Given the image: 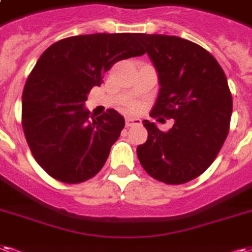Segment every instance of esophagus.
<instances>
[{"instance_id":"esophagus-1","label":"esophagus","mask_w":252,"mask_h":252,"mask_svg":"<svg viewBox=\"0 0 252 252\" xmlns=\"http://www.w3.org/2000/svg\"><path fill=\"white\" fill-rule=\"evenodd\" d=\"M141 120L140 119H133V117H126V126H140Z\"/></svg>"}]
</instances>
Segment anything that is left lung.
<instances>
[{
  "mask_svg": "<svg viewBox=\"0 0 252 252\" xmlns=\"http://www.w3.org/2000/svg\"><path fill=\"white\" fill-rule=\"evenodd\" d=\"M136 37L159 76V96L151 116L175 120L168 132L143 121L148 139L137 147V158L156 180L187 183L211 165L228 135V83L215 57L192 41L145 33Z\"/></svg>",
  "mask_w": 252,
  "mask_h": 252,
  "instance_id": "1",
  "label": "left lung"
}]
</instances>
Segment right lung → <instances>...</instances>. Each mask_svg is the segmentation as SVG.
Wrapping results in <instances>:
<instances>
[{"mask_svg":"<svg viewBox=\"0 0 252 252\" xmlns=\"http://www.w3.org/2000/svg\"><path fill=\"white\" fill-rule=\"evenodd\" d=\"M144 53L136 33H96L60 40L41 55L22 93V128L48 175L77 184L102 168L126 121L115 109L91 119L84 104L112 65Z\"/></svg>","mask_w":252,"mask_h":252,"instance_id":"right-lung-1","label":"right lung"}]
</instances>
